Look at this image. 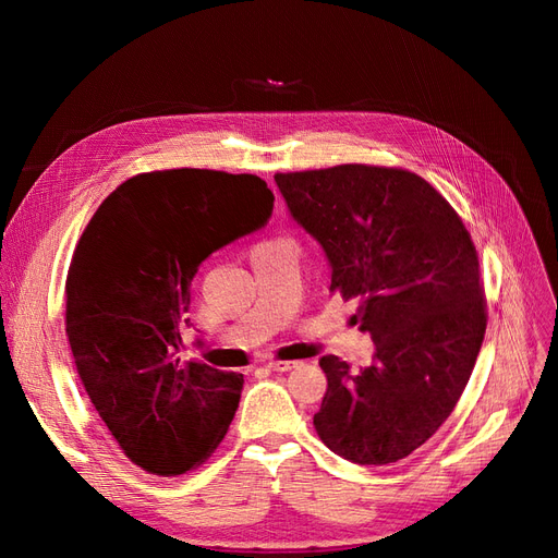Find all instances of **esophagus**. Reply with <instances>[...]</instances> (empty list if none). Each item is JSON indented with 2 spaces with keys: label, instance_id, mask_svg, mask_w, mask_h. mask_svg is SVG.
<instances>
[{
  "label": "esophagus",
  "instance_id": "obj_1",
  "mask_svg": "<svg viewBox=\"0 0 558 558\" xmlns=\"http://www.w3.org/2000/svg\"><path fill=\"white\" fill-rule=\"evenodd\" d=\"M265 367L272 369V373H289V369L298 367V363L295 361H267Z\"/></svg>",
  "mask_w": 558,
  "mask_h": 558
}]
</instances>
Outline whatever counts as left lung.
<instances>
[{
	"label": "left lung",
	"mask_w": 558,
	"mask_h": 558,
	"mask_svg": "<svg viewBox=\"0 0 558 558\" xmlns=\"http://www.w3.org/2000/svg\"><path fill=\"white\" fill-rule=\"evenodd\" d=\"M275 181L326 251L330 293L359 298L353 318L377 347L359 373L332 353L318 361L328 388L314 428L347 461L396 463L445 424L475 367L488 318L477 248L449 202L402 167L349 162Z\"/></svg>",
	"instance_id": "obj_1"
}]
</instances>
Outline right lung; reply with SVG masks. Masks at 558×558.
Returning a JSON list of instances; mask_svg holds the SVG:
<instances>
[{"label":"right lung","mask_w":558,"mask_h":558,"mask_svg":"<svg viewBox=\"0 0 558 558\" xmlns=\"http://www.w3.org/2000/svg\"><path fill=\"white\" fill-rule=\"evenodd\" d=\"M256 174L144 172L97 207L66 272L76 373L128 459L177 477L205 463L238 412L244 377L181 361L199 263L272 216Z\"/></svg>","instance_id":"right-lung-1"}]
</instances>
